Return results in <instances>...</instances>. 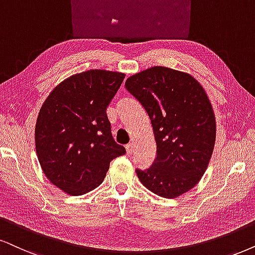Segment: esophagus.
Instances as JSON below:
<instances>
[{"mask_svg":"<svg viewBox=\"0 0 255 255\" xmlns=\"http://www.w3.org/2000/svg\"><path fill=\"white\" fill-rule=\"evenodd\" d=\"M126 150H127L128 155H130V154L133 153V150H134V143H133V142L128 143L127 146H126Z\"/></svg>","mask_w":255,"mask_h":255,"instance_id":"34e87169","label":"esophagus"}]
</instances>
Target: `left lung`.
<instances>
[{
  "instance_id": "1",
  "label": "left lung",
  "mask_w": 255,
  "mask_h": 255,
  "mask_svg": "<svg viewBox=\"0 0 255 255\" xmlns=\"http://www.w3.org/2000/svg\"><path fill=\"white\" fill-rule=\"evenodd\" d=\"M126 89L150 119L156 157L136 168L146 188L172 199L193 188L207 168L215 142V118L204 88L189 74L153 67L126 81Z\"/></svg>"
}]
</instances>
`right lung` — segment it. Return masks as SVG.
<instances>
[{
	"label": "right lung",
	"mask_w": 255,
	"mask_h": 255,
	"mask_svg": "<svg viewBox=\"0 0 255 255\" xmlns=\"http://www.w3.org/2000/svg\"><path fill=\"white\" fill-rule=\"evenodd\" d=\"M125 74L88 70L60 83L38 113L35 144L51 183L70 195L86 194L104 181L109 163L126 149L113 138L106 109Z\"/></svg>",
	"instance_id": "right-lung-1"
}]
</instances>
